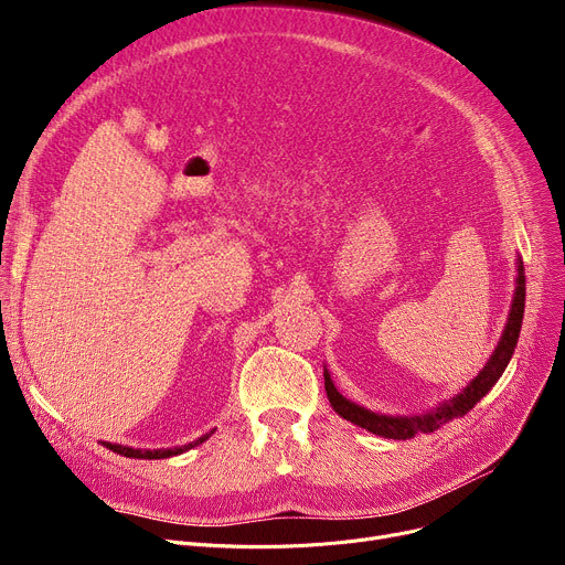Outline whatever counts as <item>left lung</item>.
<instances>
[{
  "instance_id": "left-lung-1",
  "label": "left lung",
  "mask_w": 565,
  "mask_h": 565,
  "mask_svg": "<svg viewBox=\"0 0 565 565\" xmlns=\"http://www.w3.org/2000/svg\"><path fill=\"white\" fill-rule=\"evenodd\" d=\"M524 292H526L524 265H522V258H518L515 295H513V305H511L507 328H503L501 339H499V343L492 352V358L483 366V371L477 377H473L467 384V387L460 394H456L454 398L439 403L435 409H430L426 414H419V417H387V414H375V412H371V409H366L358 403L343 398L337 392L328 369H324V392H328V398H330L334 412L339 414V417H343L345 422L360 426V428H366L373 435L390 437V439H409V437L419 435V433H433L444 424H449L458 417H465V414L494 387L497 380L501 377L503 371H507V366L513 358L518 339H520V330H522Z\"/></svg>"
}]
</instances>
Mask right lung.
<instances>
[{
  "label": "right lung",
  "instance_id": "obj_1",
  "mask_svg": "<svg viewBox=\"0 0 565 565\" xmlns=\"http://www.w3.org/2000/svg\"><path fill=\"white\" fill-rule=\"evenodd\" d=\"M213 435V430L211 433H205L203 437H199L196 441H190V444H185V447H173V449H132V447H121V444H111V441H103V447H107L109 451H114V454H118V456H126V458H139V460H160V458H171V456H178V454H183V451H188V449H194V447H199L201 441H205L207 437Z\"/></svg>",
  "mask_w": 565,
  "mask_h": 565
}]
</instances>
